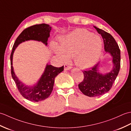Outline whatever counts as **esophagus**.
<instances>
[{"label":"esophagus","instance_id":"esophagus-1","mask_svg":"<svg viewBox=\"0 0 131 131\" xmlns=\"http://www.w3.org/2000/svg\"><path fill=\"white\" fill-rule=\"evenodd\" d=\"M64 70L66 71H69L72 69V67L67 64H64Z\"/></svg>","mask_w":131,"mask_h":131}]
</instances>
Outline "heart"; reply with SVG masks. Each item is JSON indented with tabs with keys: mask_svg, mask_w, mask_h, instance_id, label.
Instances as JSON below:
<instances>
[{
	"mask_svg": "<svg viewBox=\"0 0 131 131\" xmlns=\"http://www.w3.org/2000/svg\"><path fill=\"white\" fill-rule=\"evenodd\" d=\"M54 53L62 61L74 58L77 66L89 68L95 65L102 54L103 40L97 35L78 28L60 38V46L51 43Z\"/></svg>",
	"mask_w": 131,
	"mask_h": 131,
	"instance_id": "heart-1",
	"label": "heart"
}]
</instances>
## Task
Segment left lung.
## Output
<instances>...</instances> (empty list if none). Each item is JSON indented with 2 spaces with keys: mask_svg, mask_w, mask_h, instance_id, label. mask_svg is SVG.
Returning a JSON list of instances; mask_svg holds the SVG:
<instances>
[{
  "mask_svg": "<svg viewBox=\"0 0 131 131\" xmlns=\"http://www.w3.org/2000/svg\"><path fill=\"white\" fill-rule=\"evenodd\" d=\"M94 27L102 36L105 53L112 57V67L110 71L102 73L100 71L99 62L90 70L83 72L84 79L78 85V88L84 95L89 97L99 96L108 92L117 77L121 67L120 49L114 37L105 31Z\"/></svg>",
  "mask_w": 131,
  "mask_h": 131,
  "instance_id": "left-lung-1",
  "label": "left lung"
}]
</instances>
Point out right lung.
Here are the masks:
<instances>
[{
  "instance_id": "add662e5",
  "label": "right lung",
  "mask_w": 131,
  "mask_h": 131,
  "mask_svg": "<svg viewBox=\"0 0 131 131\" xmlns=\"http://www.w3.org/2000/svg\"><path fill=\"white\" fill-rule=\"evenodd\" d=\"M51 31V26L45 24L32 26L22 32L17 38L13 46L10 55L12 76L21 94L26 99L31 101L39 102L44 100L50 96L53 91L55 78L64 70V66L57 68L47 63L44 71L37 82L33 85L29 86L20 81L15 74L13 67V54L16 49L20 43L30 40L41 42L47 46L48 40L50 36Z\"/></svg>"
}]
</instances>
